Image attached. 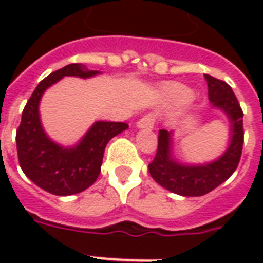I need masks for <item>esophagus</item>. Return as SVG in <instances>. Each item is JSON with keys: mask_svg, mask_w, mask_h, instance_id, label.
Masks as SVG:
<instances>
[{"mask_svg": "<svg viewBox=\"0 0 263 263\" xmlns=\"http://www.w3.org/2000/svg\"><path fill=\"white\" fill-rule=\"evenodd\" d=\"M154 123H156V117H154V115H146L136 123V125H138V128H147V129H152V128L154 127Z\"/></svg>", "mask_w": 263, "mask_h": 263, "instance_id": "obj_1", "label": "esophagus"}]
</instances>
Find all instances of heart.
I'll return each instance as SVG.
<instances>
[{
	"instance_id": "obj_1",
	"label": "heart",
	"mask_w": 263,
	"mask_h": 263,
	"mask_svg": "<svg viewBox=\"0 0 263 263\" xmlns=\"http://www.w3.org/2000/svg\"><path fill=\"white\" fill-rule=\"evenodd\" d=\"M165 92L171 97V98H177V99H184L187 98L190 95V91L180 84H169L165 87Z\"/></svg>"
}]
</instances>
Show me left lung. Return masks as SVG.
Segmentation results:
<instances>
[{"label":"left lung","instance_id":"obj_1","mask_svg":"<svg viewBox=\"0 0 263 263\" xmlns=\"http://www.w3.org/2000/svg\"><path fill=\"white\" fill-rule=\"evenodd\" d=\"M204 79L210 102L225 111L231 121V143L227 152L210 164L181 165L171 154L172 132L160 129L157 154L148 164V172L157 183L183 196H202L228 180L239 165L245 142L243 110L231 86L210 75H204Z\"/></svg>","mask_w":263,"mask_h":263}]
</instances>
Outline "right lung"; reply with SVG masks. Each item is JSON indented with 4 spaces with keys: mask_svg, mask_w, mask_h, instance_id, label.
Returning <instances> with one entry per match:
<instances>
[{
    "mask_svg": "<svg viewBox=\"0 0 263 263\" xmlns=\"http://www.w3.org/2000/svg\"><path fill=\"white\" fill-rule=\"evenodd\" d=\"M97 73L83 64H69L53 72L36 86L23 110L16 131L18 164L31 181L53 195H73L92 185L101 173L107 142L128 128L125 123L97 121L72 148L59 146L43 131L38 106L45 90L64 76L91 78Z\"/></svg>",
    "mask_w": 263,
    "mask_h": 263,
    "instance_id": "obj_1",
    "label": "right lung"
}]
</instances>
